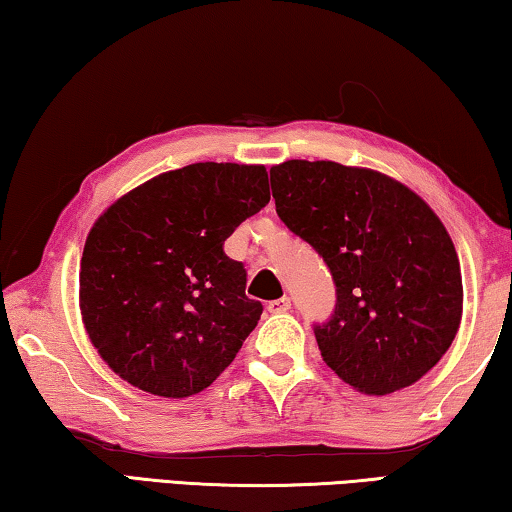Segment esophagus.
Masks as SVG:
<instances>
[{
	"mask_svg": "<svg viewBox=\"0 0 512 512\" xmlns=\"http://www.w3.org/2000/svg\"><path fill=\"white\" fill-rule=\"evenodd\" d=\"M266 309L271 311V314H284V311L291 309V300L289 298H277L273 302H268Z\"/></svg>",
	"mask_w": 512,
	"mask_h": 512,
	"instance_id": "1",
	"label": "esophagus"
}]
</instances>
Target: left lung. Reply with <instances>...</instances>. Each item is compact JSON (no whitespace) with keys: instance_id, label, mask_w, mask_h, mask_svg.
I'll return each mask as SVG.
<instances>
[{"instance_id":"left-lung-1","label":"left lung","mask_w":512,"mask_h":512,"mask_svg":"<svg viewBox=\"0 0 512 512\" xmlns=\"http://www.w3.org/2000/svg\"><path fill=\"white\" fill-rule=\"evenodd\" d=\"M271 187L277 216L334 277V316L314 329L327 366L366 395L427 375L463 318L461 264L438 214L400 180L332 160L275 164Z\"/></svg>"}]
</instances>
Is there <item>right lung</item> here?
<instances>
[{"mask_svg": "<svg viewBox=\"0 0 512 512\" xmlns=\"http://www.w3.org/2000/svg\"><path fill=\"white\" fill-rule=\"evenodd\" d=\"M271 201L264 164L196 162L117 198L85 239L83 327L112 372L144 393L205 391L253 332L262 302L223 241Z\"/></svg>", "mask_w": 512, "mask_h": 512, "instance_id": "add662e5", "label": "right lung"}]
</instances>
